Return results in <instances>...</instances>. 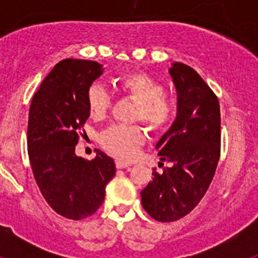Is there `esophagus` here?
Here are the masks:
<instances>
[{
    "mask_svg": "<svg viewBox=\"0 0 258 258\" xmlns=\"http://www.w3.org/2000/svg\"><path fill=\"white\" fill-rule=\"evenodd\" d=\"M129 166H131V164L124 163V161L121 160H116V168H117V169H124V168H129Z\"/></svg>",
    "mask_w": 258,
    "mask_h": 258,
    "instance_id": "34e87169",
    "label": "esophagus"
}]
</instances>
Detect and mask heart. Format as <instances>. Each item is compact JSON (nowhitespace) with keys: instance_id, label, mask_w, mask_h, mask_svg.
<instances>
[{"instance_id":"b5f03b06","label":"heart","mask_w":258,"mask_h":258,"mask_svg":"<svg viewBox=\"0 0 258 258\" xmlns=\"http://www.w3.org/2000/svg\"><path fill=\"white\" fill-rule=\"evenodd\" d=\"M117 90L125 97L138 102L136 120H142L151 131L165 129L175 115V103L165 94L166 88L160 80L146 72H131L117 80ZM86 104L93 118H102L112 104L111 94L101 84H92L86 92ZM99 142L113 156L131 160L145 142V134L138 125L115 124L99 134Z\"/></svg>"}]
</instances>
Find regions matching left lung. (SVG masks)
Masks as SVG:
<instances>
[{
	"mask_svg": "<svg viewBox=\"0 0 258 258\" xmlns=\"http://www.w3.org/2000/svg\"><path fill=\"white\" fill-rule=\"evenodd\" d=\"M170 75L178 92V113L156 150L172 166L163 173L155 168L152 182L141 191L143 208L159 222L181 220L199 204L221 155L217 95L190 66L173 63Z\"/></svg>",
	"mask_w": 258,
	"mask_h": 258,
	"instance_id": "obj_1",
	"label": "left lung"
}]
</instances>
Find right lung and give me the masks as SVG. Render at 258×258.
<instances>
[{"mask_svg":"<svg viewBox=\"0 0 258 258\" xmlns=\"http://www.w3.org/2000/svg\"><path fill=\"white\" fill-rule=\"evenodd\" d=\"M102 74L94 60L64 59L45 77L28 116L29 163L36 183L54 212L68 220L94 214L104 202L115 163L98 150L92 161L75 155L89 117L86 92Z\"/></svg>","mask_w":258,"mask_h":258,"instance_id":"right-lung-1","label":"right lung"}]
</instances>
